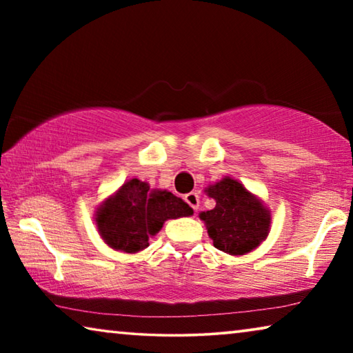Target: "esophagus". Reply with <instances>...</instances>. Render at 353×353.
Listing matches in <instances>:
<instances>
[{
  "label": "esophagus",
  "mask_w": 353,
  "mask_h": 353,
  "mask_svg": "<svg viewBox=\"0 0 353 353\" xmlns=\"http://www.w3.org/2000/svg\"><path fill=\"white\" fill-rule=\"evenodd\" d=\"M185 202H187V204L196 212L199 208V194L194 193V191H191V193L185 194Z\"/></svg>",
  "instance_id": "34e87169"
}]
</instances>
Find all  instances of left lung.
<instances>
[{
	"label": "left lung",
	"mask_w": 353,
	"mask_h": 353,
	"mask_svg": "<svg viewBox=\"0 0 353 353\" xmlns=\"http://www.w3.org/2000/svg\"><path fill=\"white\" fill-rule=\"evenodd\" d=\"M214 199L213 210L201 212L213 246L229 255L252 252L271 230V212L259 196L230 176H224L204 190Z\"/></svg>",
	"instance_id": "1"
}]
</instances>
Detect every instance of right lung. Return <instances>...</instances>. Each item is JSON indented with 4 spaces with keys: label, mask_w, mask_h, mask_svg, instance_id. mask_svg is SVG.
Instances as JSON below:
<instances>
[{
    "label": "right lung",
    "mask_w": 353,
    "mask_h": 353,
    "mask_svg": "<svg viewBox=\"0 0 353 353\" xmlns=\"http://www.w3.org/2000/svg\"><path fill=\"white\" fill-rule=\"evenodd\" d=\"M193 208L168 190H151L148 182L129 179L105 198L94 213L98 234L107 246L137 254L149 246L165 221L191 216Z\"/></svg>",
    "instance_id": "1"
}]
</instances>
